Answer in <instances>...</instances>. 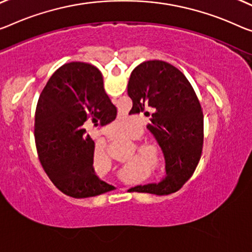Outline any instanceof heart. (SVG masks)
<instances>
[{
	"label": "heart",
	"mask_w": 252,
	"mask_h": 252,
	"mask_svg": "<svg viewBox=\"0 0 252 252\" xmlns=\"http://www.w3.org/2000/svg\"><path fill=\"white\" fill-rule=\"evenodd\" d=\"M119 124H122V121L115 122L114 125L117 126V125H119ZM143 152H144L145 154H148V156H150V157H156V151H154L153 149H151V148H143ZM95 156H96V157H100V156L103 157V156H106V150L102 149V148L96 149V150H95Z\"/></svg>",
	"instance_id": "b5f03b06"
}]
</instances>
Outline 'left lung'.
Wrapping results in <instances>:
<instances>
[{
    "label": "left lung",
    "instance_id": "obj_1",
    "mask_svg": "<svg viewBox=\"0 0 252 252\" xmlns=\"http://www.w3.org/2000/svg\"><path fill=\"white\" fill-rule=\"evenodd\" d=\"M127 92L134 114L149 115L146 126L165 160V176L158 183L129 190L166 195L179 189L195 171L202 156L204 126L198 98L183 73L163 61L143 62L130 73Z\"/></svg>",
    "mask_w": 252,
    "mask_h": 252
}]
</instances>
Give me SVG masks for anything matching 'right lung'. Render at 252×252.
<instances>
[{"mask_svg":"<svg viewBox=\"0 0 252 252\" xmlns=\"http://www.w3.org/2000/svg\"><path fill=\"white\" fill-rule=\"evenodd\" d=\"M116 116L96 67L72 62L50 76L37 103L34 139L42 168L61 191L84 198L114 188L96 176L94 142L86 127L103 126Z\"/></svg>","mask_w":252,"mask_h":252,"instance_id":"obj_1","label":"right lung"}]
</instances>
